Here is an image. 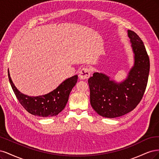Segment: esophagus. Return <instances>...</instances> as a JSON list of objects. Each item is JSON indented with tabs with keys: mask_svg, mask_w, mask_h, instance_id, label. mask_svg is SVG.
Segmentation results:
<instances>
[{
	"mask_svg": "<svg viewBox=\"0 0 159 159\" xmlns=\"http://www.w3.org/2000/svg\"><path fill=\"white\" fill-rule=\"evenodd\" d=\"M90 75V69L87 67H84L80 70L79 72V79L81 80H85L88 79Z\"/></svg>",
	"mask_w": 159,
	"mask_h": 159,
	"instance_id": "34e87169",
	"label": "esophagus"
}]
</instances>
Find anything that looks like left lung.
Returning <instances> with one entry per match:
<instances>
[{"label":"left lung","mask_w":159,"mask_h":159,"mask_svg":"<svg viewBox=\"0 0 159 159\" xmlns=\"http://www.w3.org/2000/svg\"><path fill=\"white\" fill-rule=\"evenodd\" d=\"M134 64L125 79L117 82L103 73L96 72L89 79L90 104L100 116L114 118L132 111L139 103L146 89L150 61L141 38L127 30Z\"/></svg>","instance_id":"left-lung-1"}]
</instances>
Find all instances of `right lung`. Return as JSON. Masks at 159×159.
I'll return each instance as SVG.
<instances>
[{"instance_id":"add662e5","label":"right lung","mask_w":159,"mask_h":159,"mask_svg":"<svg viewBox=\"0 0 159 159\" xmlns=\"http://www.w3.org/2000/svg\"><path fill=\"white\" fill-rule=\"evenodd\" d=\"M10 83L21 105L29 113L39 117H53L58 115L67 103L70 91L75 86L78 75H75L63 81L50 93L38 96L25 95L15 86L8 70Z\"/></svg>"}]
</instances>
